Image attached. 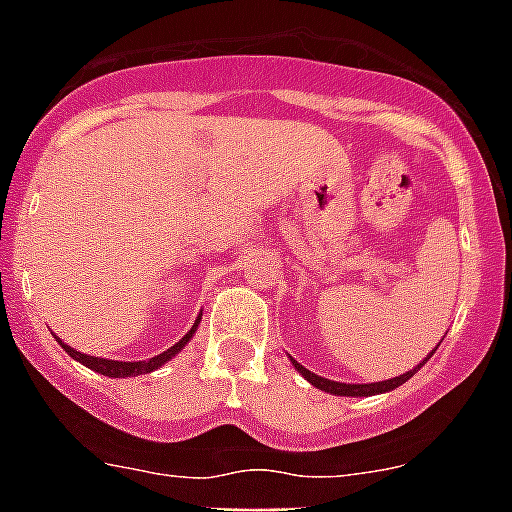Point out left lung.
Returning a JSON list of instances; mask_svg holds the SVG:
<instances>
[{
	"instance_id": "8db88e82",
	"label": "left lung",
	"mask_w": 512,
	"mask_h": 512,
	"mask_svg": "<svg viewBox=\"0 0 512 512\" xmlns=\"http://www.w3.org/2000/svg\"><path fill=\"white\" fill-rule=\"evenodd\" d=\"M435 351L437 349L429 351V356L435 354ZM429 356H424V362H419L414 369H409V372H403V375L393 377V380H382V382H336V380H328V377L315 375V372H309V369L302 367L296 359H291V364H294L296 372H299L309 385H315L317 390H325V393L330 395H346V398H367V395L390 393V390H395L398 385H403V382H409L411 377H414L416 372L429 362Z\"/></svg>"
}]
</instances>
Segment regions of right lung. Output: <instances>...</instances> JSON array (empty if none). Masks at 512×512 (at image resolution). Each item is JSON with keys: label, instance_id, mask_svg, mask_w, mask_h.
<instances>
[{"label": "right lung", "instance_id": "obj_1", "mask_svg": "<svg viewBox=\"0 0 512 512\" xmlns=\"http://www.w3.org/2000/svg\"><path fill=\"white\" fill-rule=\"evenodd\" d=\"M200 320H203V317L197 315L195 325H192L190 333H187L182 341L174 343V346L163 351V354L153 356V359H145V362H117V359H101V356H88V354H83V351H77V349H72V346H67V343H64L59 336H57V341H59V346H62V349L67 351L72 359H75V362L85 364V367L93 369V372H98V375H103V377H137V375H148V372H156L158 367H163L166 362H171V359H174V356L179 354V351H182L184 346L192 341V336H195V330H197V325H200Z\"/></svg>", "mask_w": 512, "mask_h": 512}]
</instances>
